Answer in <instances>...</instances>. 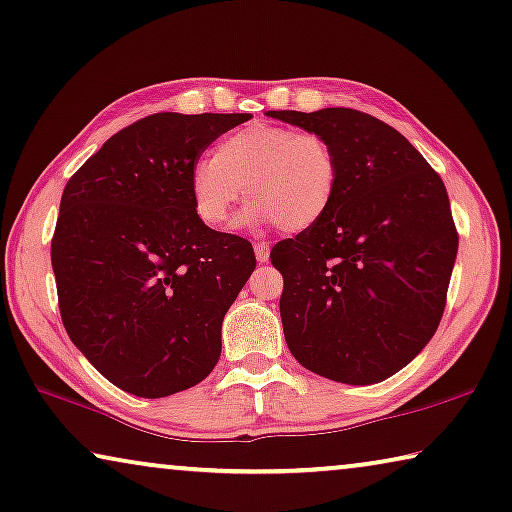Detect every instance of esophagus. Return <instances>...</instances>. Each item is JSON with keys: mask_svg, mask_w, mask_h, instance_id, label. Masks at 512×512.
<instances>
[{"mask_svg": "<svg viewBox=\"0 0 512 512\" xmlns=\"http://www.w3.org/2000/svg\"><path fill=\"white\" fill-rule=\"evenodd\" d=\"M269 255H271V246L266 241H257L255 243V257H257V262L259 264H264V262H269Z\"/></svg>", "mask_w": 512, "mask_h": 512, "instance_id": "34e87169", "label": "esophagus"}]
</instances>
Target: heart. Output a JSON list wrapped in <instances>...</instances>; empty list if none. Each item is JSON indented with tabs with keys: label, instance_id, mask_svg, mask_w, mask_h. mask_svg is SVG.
I'll use <instances>...</instances> for the list:
<instances>
[{
	"label": "heart",
	"instance_id": "1",
	"mask_svg": "<svg viewBox=\"0 0 512 512\" xmlns=\"http://www.w3.org/2000/svg\"><path fill=\"white\" fill-rule=\"evenodd\" d=\"M338 186L340 158L324 135L271 124L225 135L213 158L195 160L188 174L190 202L209 227L230 225L248 190L255 202L246 223L303 232L329 213Z\"/></svg>",
	"mask_w": 512,
	"mask_h": 512
}]
</instances>
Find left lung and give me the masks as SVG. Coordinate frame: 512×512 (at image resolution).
<instances>
[{
	"label": "left lung",
	"mask_w": 512,
	"mask_h": 512,
	"mask_svg": "<svg viewBox=\"0 0 512 512\" xmlns=\"http://www.w3.org/2000/svg\"><path fill=\"white\" fill-rule=\"evenodd\" d=\"M266 114L324 135L340 158L329 213L271 250L289 352L319 377L377 384L421 354L444 315L457 255L444 181L365 112Z\"/></svg>",
	"instance_id": "obj_1"
}]
</instances>
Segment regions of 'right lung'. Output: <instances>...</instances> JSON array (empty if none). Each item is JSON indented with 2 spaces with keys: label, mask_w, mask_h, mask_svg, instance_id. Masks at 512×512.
Wrapping results in <instances>:
<instances>
[{
  "label": "right lung",
  "mask_w": 512,
  "mask_h": 512,
  "mask_svg": "<svg viewBox=\"0 0 512 512\" xmlns=\"http://www.w3.org/2000/svg\"><path fill=\"white\" fill-rule=\"evenodd\" d=\"M250 114L158 112L68 179L52 236L61 322L121 391L165 398L220 358L223 317L255 271L250 241L197 218L188 174Z\"/></svg>",
  "instance_id": "add662e5"
}]
</instances>
